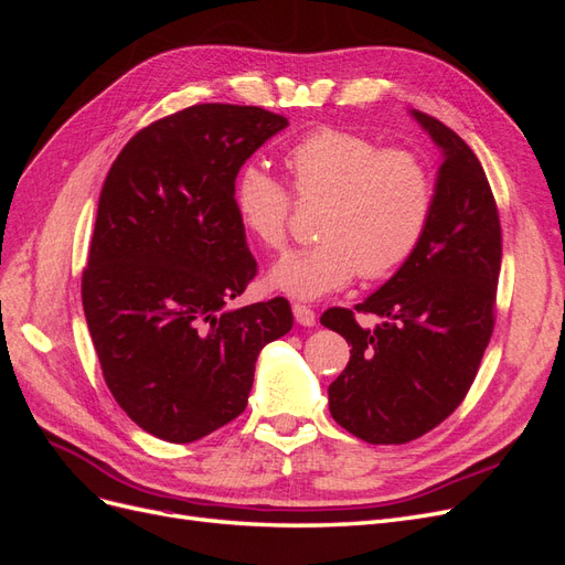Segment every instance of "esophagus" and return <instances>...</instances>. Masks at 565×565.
I'll return each instance as SVG.
<instances>
[{"mask_svg":"<svg viewBox=\"0 0 565 565\" xmlns=\"http://www.w3.org/2000/svg\"><path fill=\"white\" fill-rule=\"evenodd\" d=\"M292 311H295V318H297V322L299 324H303V328H311V324H316V311L311 309V306H306V303H295L292 306Z\"/></svg>","mask_w":565,"mask_h":565,"instance_id":"obj_1","label":"esophagus"}]
</instances>
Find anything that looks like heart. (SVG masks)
Here are the masks:
<instances>
[{
	"mask_svg": "<svg viewBox=\"0 0 565 565\" xmlns=\"http://www.w3.org/2000/svg\"><path fill=\"white\" fill-rule=\"evenodd\" d=\"M301 202H322L320 243L285 256L270 285L316 299L353 276L380 280L398 270L429 226L436 202L431 167L409 148H382L365 134L322 127L285 152ZM295 200L262 167H247L235 185V210L254 241L270 252L289 241Z\"/></svg>",
	"mask_w": 565,
	"mask_h": 565,
	"instance_id": "obj_1",
	"label": "heart"
}]
</instances>
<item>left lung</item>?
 I'll list each match as a JSON object with an SVG mask.
<instances>
[{
  "label": "left lung",
  "instance_id": "left-lung-1",
  "mask_svg": "<svg viewBox=\"0 0 565 565\" xmlns=\"http://www.w3.org/2000/svg\"><path fill=\"white\" fill-rule=\"evenodd\" d=\"M443 150L434 214L388 282L353 309L332 306L324 328L351 344L330 384L339 426L372 446H403L448 419L469 393L494 330L502 228L473 150L440 119L415 110ZM358 312L381 318L374 329Z\"/></svg>",
  "mask_w": 565,
  "mask_h": 565
}]
</instances>
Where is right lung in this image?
I'll use <instances>...</instances> for the list:
<instances>
[{
  "mask_svg": "<svg viewBox=\"0 0 565 565\" xmlns=\"http://www.w3.org/2000/svg\"><path fill=\"white\" fill-rule=\"evenodd\" d=\"M282 115L198 104L136 131L98 198L82 306L104 380L143 431L193 443L245 413L285 297L224 311L256 276L235 179Z\"/></svg>",
  "mask_w": 565,
  "mask_h": 565,
  "instance_id": "add662e5",
  "label": "right lung"
}]
</instances>
